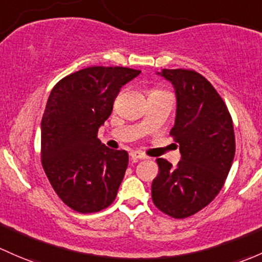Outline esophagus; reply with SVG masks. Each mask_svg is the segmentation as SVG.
Segmentation results:
<instances>
[{
  "instance_id": "34e87169",
  "label": "esophagus",
  "mask_w": 262,
  "mask_h": 262,
  "mask_svg": "<svg viewBox=\"0 0 262 262\" xmlns=\"http://www.w3.org/2000/svg\"><path fill=\"white\" fill-rule=\"evenodd\" d=\"M130 157L133 159H147L148 157L145 156V154H143L142 152H139V150H134V152H130Z\"/></svg>"
}]
</instances>
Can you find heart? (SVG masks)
I'll return each mask as SVG.
<instances>
[{"instance_id":"b5f03b06","label":"heart","mask_w":262,"mask_h":262,"mask_svg":"<svg viewBox=\"0 0 262 262\" xmlns=\"http://www.w3.org/2000/svg\"><path fill=\"white\" fill-rule=\"evenodd\" d=\"M154 92H159V90H154ZM153 93V92H152Z\"/></svg>"}]
</instances>
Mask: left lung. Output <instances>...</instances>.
I'll list each match as a JSON object with an SVG mask.
<instances>
[{"label":"left lung","instance_id":"8db88e82","mask_svg":"<svg viewBox=\"0 0 262 262\" xmlns=\"http://www.w3.org/2000/svg\"><path fill=\"white\" fill-rule=\"evenodd\" d=\"M157 75L172 82L177 98L170 136L180 144L176 167L157 159L152 183L157 208L174 219L197 213L219 194L235 157V133L227 106L211 82L184 69H163Z\"/></svg>","mask_w":262,"mask_h":262}]
</instances>
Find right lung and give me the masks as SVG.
<instances>
[{"label":"right lung","instance_id":"obj_1","mask_svg":"<svg viewBox=\"0 0 262 262\" xmlns=\"http://www.w3.org/2000/svg\"><path fill=\"white\" fill-rule=\"evenodd\" d=\"M139 70L92 66L61 79L41 120V163L62 202L80 213L113 203L126 167V150L110 149L98 130L112 114L120 88Z\"/></svg>","mask_w":262,"mask_h":262}]
</instances>
